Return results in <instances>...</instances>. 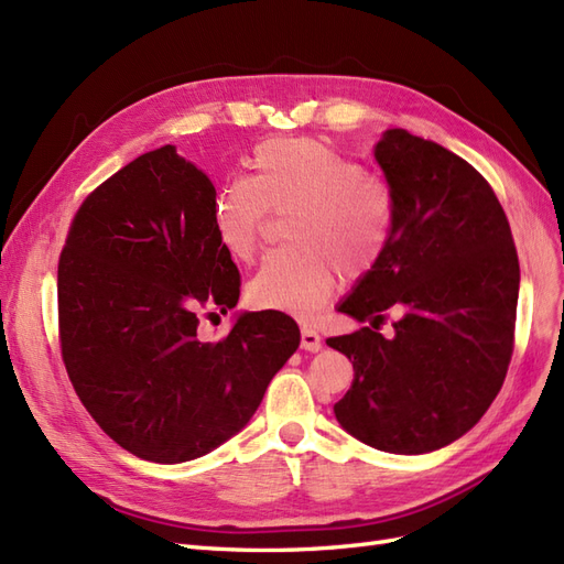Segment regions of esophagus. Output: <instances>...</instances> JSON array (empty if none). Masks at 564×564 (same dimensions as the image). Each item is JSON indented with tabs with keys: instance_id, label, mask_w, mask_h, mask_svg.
<instances>
[{
	"instance_id": "34e87169",
	"label": "esophagus",
	"mask_w": 564,
	"mask_h": 564,
	"mask_svg": "<svg viewBox=\"0 0 564 564\" xmlns=\"http://www.w3.org/2000/svg\"><path fill=\"white\" fill-rule=\"evenodd\" d=\"M300 348L307 352H319L322 350V336L312 328H302V338H300Z\"/></svg>"
}]
</instances>
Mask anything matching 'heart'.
Returning a JSON list of instances; mask_svg holds the SVG:
<instances>
[{
  "instance_id": "1",
  "label": "heart",
  "mask_w": 564,
  "mask_h": 564,
  "mask_svg": "<svg viewBox=\"0 0 564 564\" xmlns=\"http://www.w3.org/2000/svg\"><path fill=\"white\" fill-rule=\"evenodd\" d=\"M252 176L219 185L212 226L221 248L245 262L257 250L267 214L288 212L283 234L291 248L269 254L248 285L257 307L310 319L345 271L377 262L391 197L381 181L314 138H271L250 156Z\"/></svg>"
}]
</instances>
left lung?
<instances>
[{"mask_svg":"<svg viewBox=\"0 0 564 564\" xmlns=\"http://www.w3.org/2000/svg\"><path fill=\"white\" fill-rule=\"evenodd\" d=\"M391 195L377 262L338 302L369 326L326 345L352 362L338 424L377 451L433 453L481 420L508 373L519 262L496 193L443 144L388 128L373 144ZM395 311L394 336L378 326Z\"/></svg>","mask_w":564,"mask_h":564,"instance_id":"8db88e82","label":"left lung"}]
</instances>
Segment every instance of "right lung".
I'll list each match as a JSON object with an SVG mask.
<instances>
[{"label":"right lung","mask_w":564,"mask_h":564,"mask_svg":"<svg viewBox=\"0 0 564 564\" xmlns=\"http://www.w3.org/2000/svg\"><path fill=\"white\" fill-rule=\"evenodd\" d=\"M209 176L173 144L144 152L83 202L59 259L62 355L80 402L140 459L181 465L248 426L300 345L281 312H240L228 336H197L240 273L216 240Z\"/></svg>","instance_id":"obj_1"}]
</instances>
